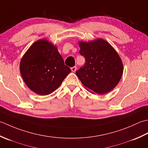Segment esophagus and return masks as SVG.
<instances>
[{"instance_id":"1","label":"esophagus","mask_w":148,"mask_h":148,"mask_svg":"<svg viewBox=\"0 0 148 148\" xmlns=\"http://www.w3.org/2000/svg\"><path fill=\"white\" fill-rule=\"evenodd\" d=\"M71 70L72 72H73V73H74V72H75V71H76V70H77V67H76V66H74V67H72V68H71Z\"/></svg>"}]
</instances>
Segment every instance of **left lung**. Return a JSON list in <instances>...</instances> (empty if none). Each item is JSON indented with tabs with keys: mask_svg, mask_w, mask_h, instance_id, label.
Segmentation results:
<instances>
[{
	"mask_svg": "<svg viewBox=\"0 0 148 148\" xmlns=\"http://www.w3.org/2000/svg\"><path fill=\"white\" fill-rule=\"evenodd\" d=\"M80 53L86 59L84 67L76 75L86 89L92 93L104 95L118 84L123 73V64L119 54L103 39L80 41Z\"/></svg>",
	"mask_w": 148,
	"mask_h": 148,
	"instance_id": "left-lung-1",
	"label": "left lung"
}]
</instances>
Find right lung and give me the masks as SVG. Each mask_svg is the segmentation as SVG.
Wrapping results in <instances>:
<instances>
[{
  "label": "right lung",
  "mask_w": 148,
  "mask_h": 148,
  "mask_svg": "<svg viewBox=\"0 0 148 148\" xmlns=\"http://www.w3.org/2000/svg\"><path fill=\"white\" fill-rule=\"evenodd\" d=\"M20 71L27 86L41 96L53 92L71 72L57 47L46 39L29 48L20 61Z\"/></svg>",
  "instance_id": "obj_1"
}]
</instances>
